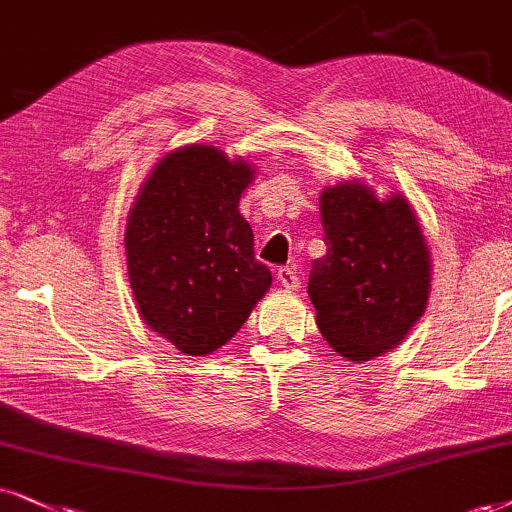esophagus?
<instances>
[{
  "mask_svg": "<svg viewBox=\"0 0 512 512\" xmlns=\"http://www.w3.org/2000/svg\"><path fill=\"white\" fill-rule=\"evenodd\" d=\"M276 281L286 290H297L300 288V271L295 267H281L276 271Z\"/></svg>",
  "mask_w": 512,
  "mask_h": 512,
  "instance_id": "esophagus-1",
  "label": "esophagus"
}]
</instances>
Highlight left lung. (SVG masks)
I'll return each mask as SVG.
<instances>
[{
  "label": "left lung",
  "mask_w": 512,
  "mask_h": 512,
  "mask_svg": "<svg viewBox=\"0 0 512 512\" xmlns=\"http://www.w3.org/2000/svg\"><path fill=\"white\" fill-rule=\"evenodd\" d=\"M326 255L314 260L309 300L340 357L368 361L409 335L430 297V250L401 193L378 200L364 181L321 193Z\"/></svg>",
  "instance_id": "1"
}]
</instances>
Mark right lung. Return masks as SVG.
Segmentation results:
<instances>
[{
  "label": "right lung",
  "mask_w": 512,
  "mask_h": 512,
  "mask_svg": "<svg viewBox=\"0 0 512 512\" xmlns=\"http://www.w3.org/2000/svg\"><path fill=\"white\" fill-rule=\"evenodd\" d=\"M252 174L215 146L177 148L153 167L129 212L127 274L141 319L189 357L226 345L271 286L238 212Z\"/></svg>",
  "instance_id": "1"
}]
</instances>
